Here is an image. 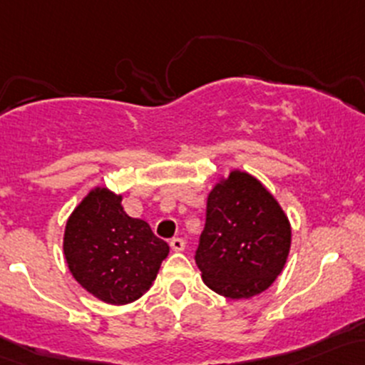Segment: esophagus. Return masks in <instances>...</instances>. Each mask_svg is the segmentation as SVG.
Masks as SVG:
<instances>
[{"instance_id":"1","label":"esophagus","mask_w":365,"mask_h":365,"mask_svg":"<svg viewBox=\"0 0 365 365\" xmlns=\"http://www.w3.org/2000/svg\"><path fill=\"white\" fill-rule=\"evenodd\" d=\"M170 246H171V250H173V251H183V250H185V241H183V239H180V237H173L170 241Z\"/></svg>"}]
</instances>
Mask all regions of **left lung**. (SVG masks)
Instances as JSON below:
<instances>
[{
  "label": "left lung",
  "mask_w": 365,
  "mask_h": 365,
  "mask_svg": "<svg viewBox=\"0 0 365 365\" xmlns=\"http://www.w3.org/2000/svg\"><path fill=\"white\" fill-rule=\"evenodd\" d=\"M289 246L287 216L255 176L232 171L207 195L195 263L215 293L232 299L263 293L282 272Z\"/></svg>",
  "instance_id": "left-lung-1"
}]
</instances>
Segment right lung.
<instances>
[{
  "instance_id": "add662e5",
  "label": "right lung",
  "mask_w": 365,
  "mask_h": 365,
  "mask_svg": "<svg viewBox=\"0 0 365 365\" xmlns=\"http://www.w3.org/2000/svg\"><path fill=\"white\" fill-rule=\"evenodd\" d=\"M170 246L149 223L124 213L121 195L95 189L71 215L63 255L83 287L110 305H126L150 289Z\"/></svg>"
}]
</instances>
